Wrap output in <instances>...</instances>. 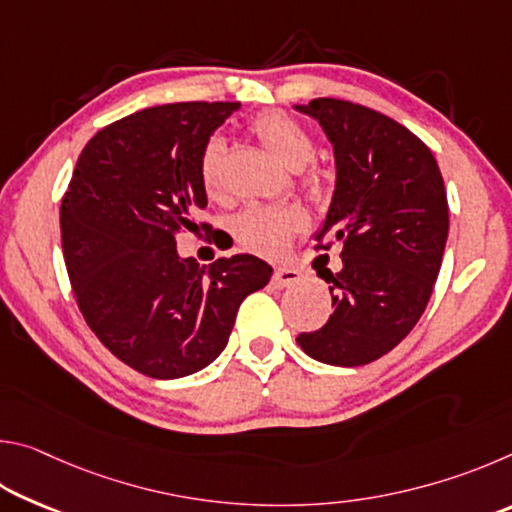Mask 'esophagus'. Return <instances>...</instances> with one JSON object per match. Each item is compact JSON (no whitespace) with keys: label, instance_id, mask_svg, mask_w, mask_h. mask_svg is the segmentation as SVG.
I'll list each match as a JSON object with an SVG mask.
<instances>
[{"label":"esophagus","instance_id":"obj_1","mask_svg":"<svg viewBox=\"0 0 512 512\" xmlns=\"http://www.w3.org/2000/svg\"><path fill=\"white\" fill-rule=\"evenodd\" d=\"M273 287L275 289H287L293 287V284L300 282V273L296 268H289V266H277L273 271Z\"/></svg>","mask_w":512,"mask_h":512}]
</instances>
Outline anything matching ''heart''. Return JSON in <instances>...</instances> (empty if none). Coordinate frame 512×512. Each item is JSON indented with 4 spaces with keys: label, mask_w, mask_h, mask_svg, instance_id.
<instances>
[{
    "label": "heart",
    "mask_w": 512,
    "mask_h": 512,
    "mask_svg": "<svg viewBox=\"0 0 512 512\" xmlns=\"http://www.w3.org/2000/svg\"><path fill=\"white\" fill-rule=\"evenodd\" d=\"M250 131L284 167L293 171L302 169V178L307 183L316 178L314 169H305L314 160L316 142L300 121L289 117L287 112L273 110L259 115L250 124ZM221 160L223 144L219 140H210L198 158V178H201L207 196L221 192ZM305 225L307 214L296 205H250L232 219V235L246 250L259 255H277L287 246L293 232L302 230Z\"/></svg>",
    "instance_id": "1"
}]
</instances>
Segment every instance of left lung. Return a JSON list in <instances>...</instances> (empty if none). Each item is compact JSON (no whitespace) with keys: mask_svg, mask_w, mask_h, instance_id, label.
Listing matches in <instances>:
<instances>
[{"mask_svg":"<svg viewBox=\"0 0 512 512\" xmlns=\"http://www.w3.org/2000/svg\"><path fill=\"white\" fill-rule=\"evenodd\" d=\"M296 110L334 144L336 189L318 248L343 244V268L325 275L332 316L296 341L329 366H366L411 332L431 298L449 230L443 173L418 135L377 110L329 97Z\"/></svg>","mask_w":512,"mask_h":512,"instance_id":"1","label":"left lung"}]
</instances>
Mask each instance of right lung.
I'll return each mask as SVG.
<instances>
[{"mask_svg":"<svg viewBox=\"0 0 512 512\" xmlns=\"http://www.w3.org/2000/svg\"><path fill=\"white\" fill-rule=\"evenodd\" d=\"M237 101H183L133 112L85 144L60 203L69 282L85 323L126 366L153 379L192 375L228 345L239 305L273 268L253 255L203 268L180 259V232L207 196L198 158Z\"/></svg>","mask_w":512,"mask_h":512,"instance_id":"right-lung-1","label":"right lung"}]
</instances>
